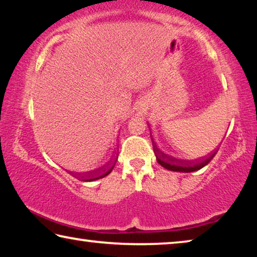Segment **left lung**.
<instances>
[{
  "label": "left lung",
  "instance_id": "obj_1",
  "mask_svg": "<svg viewBox=\"0 0 257 257\" xmlns=\"http://www.w3.org/2000/svg\"><path fill=\"white\" fill-rule=\"evenodd\" d=\"M153 147H154L156 161H158L159 164L162 165V167L167 169V170L175 171V172H186V173L197 171L199 169L205 167V165L210 163V161L214 158L217 152L216 151L214 153H212L208 158H203L195 161H185V160L172 158V156L161 152L158 147H156V144H154V142H153Z\"/></svg>",
  "mask_w": 257,
  "mask_h": 257
}]
</instances>
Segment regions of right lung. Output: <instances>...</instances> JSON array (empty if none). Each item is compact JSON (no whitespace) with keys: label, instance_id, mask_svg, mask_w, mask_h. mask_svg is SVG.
<instances>
[{"label":"right lung","instance_id":"obj_1","mask_svg":"<svg viewBox=\"0 0 257 257\" xmlns=\"http://www.w3.org/2000/svg\"><path fill=\"white\" fill-rule=\"evenodd\" d=\"M116 155H118V154H116ZM116 159H118V156H115V159L113 160V162H112L110 165H108V167H107L106 169H103V171L97 173L96 176H89V177L87 178V179H85V180H86V181H94V180L101 179V178H104V177L107 176V175H110L111 171L113 170V168H114L115 162H116Z\"/></svg>","mask_w":257,"mask_h":257}]
</instances>
